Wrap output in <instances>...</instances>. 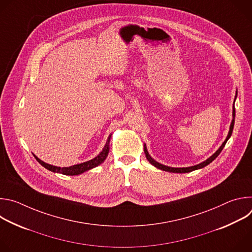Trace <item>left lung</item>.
Returning <instances> with one entry per match:
<instances>
[{
  "instance_id": "8db88e82",
  "label": "left lung",
  "mask_w": 252,
  "mask_h": 252,
  "mask_svg": "<svg viewBox=\"0 0 252 252\" xmlns=\"http://www.w3.org/2000/svg\"><path fill=\"white\" fill-rule=\"evenodd\" d=\"M236 96H237V90H236V94H235V97H234V102H235V99H236ZM234 102H233V107H232V121H231V124H230V126H229V131H228V134L225 138V140L222 142V145L220 147V149L215 152L211 157H209L207 159H205L204 161L198 163V164H195V165H192V166H189V167H170V166H167V165H164V164H161L159 162H158L157 160H155L149 154L148 150H147V146L143 145V148H145V154H146V157H147V159L154 165L156 166L157 168L158 169H161V170H164V171H168V172H174V173H186V172H190V171H193V170H196V169H200L204 166H206L207 164H209L210 162H212L215 158H217L219 157V155L221 153V151L223 150L224 146L226 141L229 139V137L231 136V133H232V130H233V126H234V119H235V109H234Z\"/></svg>"
}]
</instances>
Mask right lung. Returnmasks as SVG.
I'll list each match as a JSON object with an SVG mask.
<instances>
[{
	"mask_svg": "<svg viewBox=\"0 0 252 252\" xmlns=\"http://www.w3.org/2000/svg\"><path fill=\"white\" fill-rule=\"evenodd\" d=\"M111 136L112 134L109 135L107 137V140L105 142V145L102 149V151L93 159L88 160L86 162H82L79 164H75V165H71V166H66V167H60V166H55L49 163H46L45 161L41 160L38 157H35L33 155V157L35 158L39 161V163H41L45 168L53 171V172H57V173H62L64 175H79L82 174L85 171H88L94 167H96L97 165H99L100 163H102L104 161V159L106 158V157L109 156V152H110V140H111Z\"/></svg>",
	"mask_w": 252,
	"mask_h": 252,
	"instance_id": "right-lung-1",
	"label": "right lung"
}]
</instances>
